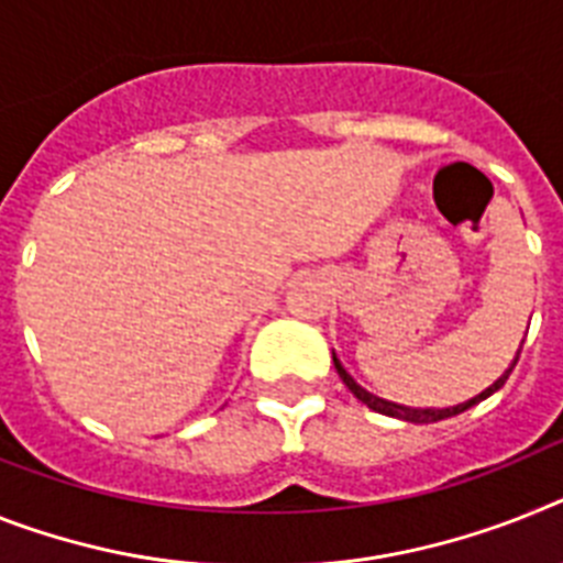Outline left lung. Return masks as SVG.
<instances>
[{
  "label": "left lung",
  "instance_id": "left-lung-1",
  "mask_svg": "<svg viewBox=\"0 0 563 563\" xmlns=\"http://www.w3.org/2000/svg\"><path fill=\"white\" fill-rule=\"evenodd\" d=\"M521 346H523V343H521ZM518 354H521V349H518ZM518 354H515V361L509 363V369L504 372V375H500L493 386H486V389L481 391V395H475V398L464 400V404L443 406V409H432V406H429V409H415V406H400V404H391V400L377 398V395H372V391H366V389H363V386L354 384L352 375H349V372L343 369V366H340L338 357H334V369H338L340 380H343V384L349 386V391H352L354 398L363 400V404L369 406V409H375V412H380V415H391V418H400V420H409V423H432V420H443V418H452V415L466 412V409H470V406L481 404V400L489 398V395H493V391H498L500 386L507 384L509 372L515 369V363H518Z\"/></svg>",
  "mask_w": 563,
  "mask_h": 563
}]
</instances>
